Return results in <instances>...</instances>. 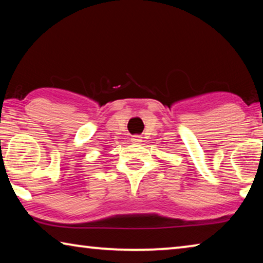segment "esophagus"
Listing matches in <instances>:
<instances>
[{"mask_svg":"<svg viewBox=\"0 0 263 263\" xmlns=\"http://www.w3.org/2000/svg\"><path fill=\"white\" fill-rule=\"evenodd\" d=\"M131 140H132V142H136V144H139V142L142 141L140 136H133V137L131 138Z\"/></svg>","mask_w":263,"mask_h":263,"instance_id":"esophagus-1","label":"esophagus"}]
</instances>
